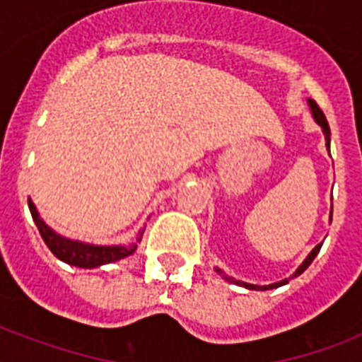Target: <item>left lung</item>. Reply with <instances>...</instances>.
<instances>
[{
	"mask_svg": "<svg viewBox=\"0 0 362 362\" xmlns=\"http://www.w3.org/2000/svg\"><path fill=\"white\" fill-rule=\"evenodd\" d=\"M308 105H310V110H312L313 119H315V123H317L319 127H321L322 134H325L326 148L330 150V127H328V121H326L325 114H322V110H321V108H319V105L315 103L313 99H308ZM330 221H332V217H330ZM321 246H322V243H321V245L315 246V248H313V250L310 252L308 257H306L305 261H303V264H300V267L297 268L296 274H293V276L290 277V279H293V277L300 276V274H303V272H305L306 268L310 267V264H312V261H313V259H315V255H317L319 250H321ZM216 272H217V274H223V272H221L219 268H216ZM223 277H225L226 281H230V283L241 284V286H245V288H248V290H272V288H279V286H283V284H286V283H288V281H290V279H283V281H279V283L267 284V286H257V284H248V283H243V281H235V279H233V277H228V276H223Z\"/></svg>",
	"mask_w": 362,
	"mask_h": 362,
	"instance_id": "8db88e82",
	"label": "left lung"
}]
</instances>
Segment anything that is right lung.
<instances>
[{
	"mask_svg": "<svg viewBox=\"0 0 362 362\" xmlns=\"http://www.w3.org/2000/svg\"><path fill=\"white\" fill-rule=\"evenodd\" d=\"M28 209H30L32 219H34V223H36L45 245L49 246L50 252H52L57 259H62V261H65L66 264H72V267L98 268L108 263H116V261H119V259L123 257H129V255H132L134 252H136L137 243L141 241L143 232H145V230H141L136 241L130 243V245H121V246L86 245V243L72 241V239L63 238V235L54 232L49 225H45V221L41 219L36 206H34V203H32L30 199H28Z\"/></svg>",
	"mask_w": 362,
	"mask_h": 362,
	"instance_id": "1",
	"label": "right lung"
}]
</instances>
